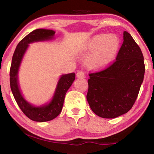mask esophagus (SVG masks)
Listing matches in <instances>:
<instances>
[{
    "instance_id": "obj_1",
    "label": "esophagus",
    "mask_w": 154,
    "mask_h": 154,
    "mask_svg": "<svg viewBox=\"0 0 154 154\" xmlns=\"http://www.w3.org/2000/svg\"><path fill=\"white\" fill-rule=\"evenodd\" d=\"M76 76H77V78H84L85 77V74H84V72H82V71H79V72H77V75H76Z\"/></svg>"
}]
</instances>
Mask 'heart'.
<instances>
[{"mask_svg":"<svg viewBox=\"0 0 154 154\" xmlns=\"http://www.w3.org/2000/svg\"><path fill=\"white\" fill-rule=\"evenodd\" d=\"M119 39L114 34L93 36L86 45V51L93 53L88 60V67L95 71L103 69L113 61L119 48Z\"/></svg>","mask_w":154,"mask_h":154,"instance_id":"heart-1","label":"heart"}]
</instances>
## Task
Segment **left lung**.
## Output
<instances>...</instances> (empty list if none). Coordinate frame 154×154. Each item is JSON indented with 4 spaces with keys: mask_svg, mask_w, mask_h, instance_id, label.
<instances>
[{
    "mask_svg": "<svg viewBox=\"0 0 154 154\" xmlns=\"http://www.w3.org/2000/svg\"><path fill=\"white\" fill-rule=\"evenodd\" d=\"M116 61L103 71L90 74L87 100L92 111L106 119H114L131 109L145 74L142 51L128 32Z\"/></svg>",
    "mask_w": 154,
    "mask_h": 154,
    "instance_id": "obj_1",
    "label": "left lung"
}]
</instances>
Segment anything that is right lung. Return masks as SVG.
<instances>
[{
	"mask_svg": "<svg viewBox=\"0 0 154 154\" xmlns=\"http://www.w3.org/2000/svg\"><path fill=\"white\" fill-rule=\"evenodd\" d=\"M56 32L52 29H38L31 32L19 42L16 48L10 69V85L16 101L25 115L39 122L51 121L61 113L65 95L75 79V74L61 75L58 81L52 98L48 103L40 106L33 105L25 99L19 83V71L21 63L29 44L54 40Z\"/></svg>",
	"mask_w": 154,
	"mask_h": 154,
	"instance_id": "add662e5",
	"label": "right lung"
}]
</instances>
